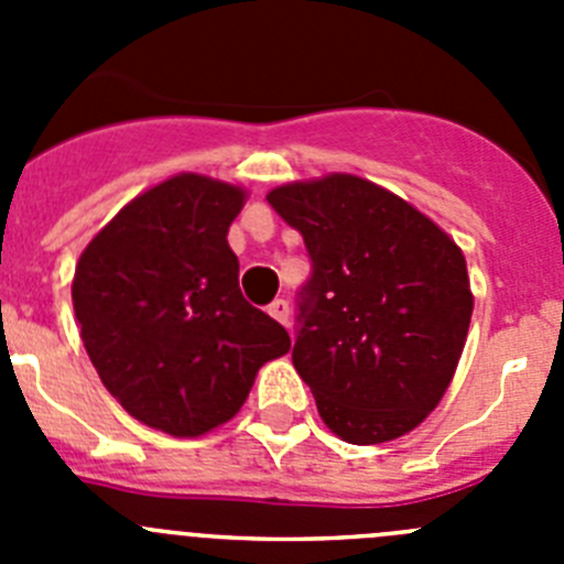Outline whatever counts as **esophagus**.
<instances>
[{
	"label": "esophagus",
	"instance_id": "1",
	"mask_svg": "<svg viewBox=\"0 0 564 564\" xmlns=\"http://www.w3.org/2000/svg\"><path fill=\"white\" fill-rule=\"evenodd\" d=\"M268 313H271L276 322H282V325H291V305H288V299H273L271 307H268Z\"/></svg>",
	"mask_w": 564,
	"mask_h": 564
}]
</instances>
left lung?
<instances>
[{
  "mask_svg": "<svg viewBox=\"0 0 564 564\" xmlns=\"http://www.w3.org/2000/svg\"><path fill=\"white\" fill-rule=\"evenodd\" d=\"M268 203L305 239L293 367L341 441L387 443L423 423L460 361L475 296L455 239L356 177L288 183Z\"/></svg>",
  "mask_w": 564,
  "mask_h": 564,
  "instance_id": "obj_1",
  "label": "left lung"
}]
</instances>
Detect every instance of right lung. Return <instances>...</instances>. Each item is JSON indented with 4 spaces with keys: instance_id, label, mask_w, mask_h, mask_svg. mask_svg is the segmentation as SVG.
<instances>
[{
    "instance_id": "right-lung-1",
    "label": "right lung",
    "mask_w": 564,
    "mask_h": 564,
    "mask_svg": "<svg viewBox=\"0 0 564 564\" xmlns=\"http://www.w3.org/2000/svg\"><path fill=\"white\" fill-rule=\"evenodd\" d=\"M246 192L174 174L115 214L84 248L73 307L112 398L141 423L200 437L231 421L259 367L291 336L239 291L228 226Z\"/></svg>"
}]
</instances>
